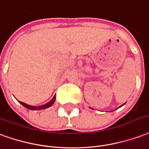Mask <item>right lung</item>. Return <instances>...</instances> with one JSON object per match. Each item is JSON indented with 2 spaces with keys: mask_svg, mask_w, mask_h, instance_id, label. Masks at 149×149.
I'll return each instance as SVG.
<instances>
[{
  "mask_svg": "<svg viewBox=\"0 0 149 149\" xmlns=\"http://www.w3.org/2000/svg\"><path fill=\"white\" fill-rule=\"evenodd\" d=\"M56 96H54L52 100L49 101V103H46V104H44V105H42V106H31V105H28V104H26V103H23V102H20V103L23 105V106L26 107V108H28L29 110H42V109H46L47 107H49L50 106H52L54 103V101H55Z\"/></svg>",
  "mask_w": 149,
  "mask_h": 149,
  "instance_id": "right-lung-1",
  "label": "right lung"
}]
</instances>
